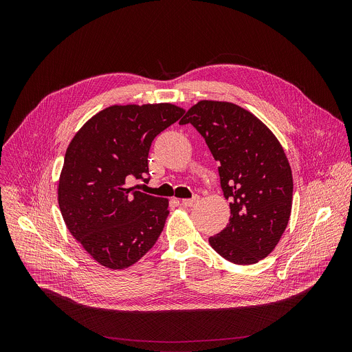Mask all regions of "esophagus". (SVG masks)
<instances>
[{
  "mask_svg": "<svg viewBox=\"0 0 352 352\" xmlns=\"http://www.w3.org/2000/svg\"><path fill=\"white\" fill-rule=\"evenodd\" d=\"M197 202H199V196H197V195H195V196L190 197V199H182V200H181V204H182L184 206H186V208H192V206H195Z\"/></svg>",
  "mask_w": 352,
  "mask_h": 352,
  "instance_id": "obj_1",
  "label": "esophagus"
}]
</instances>
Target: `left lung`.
<instances>
[{
    "label": "left lung",
    "mask_w": 352,
    "mask_h": 352,
    "mask_svg": "<svg viewBox=\"0 0 352 352\" xmlns=\"http://www.w3.org/2000/svg\"><path fill=\"white\" fill-rule=\"evenodd\" d=\"M179 124L205 138L231 202L230 221L209 238L210 246L235 265L262 261L284 234L292 206V173L280 142L252 113L227 102L202 100Z\"/></svg>",
    "instance_id": "obj_1"
}]
</instances>
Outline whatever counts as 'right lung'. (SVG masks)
I'll return each mask as SVG.
<instances>
[{
    "label": "right lung",
    "mask_w": 352,
    "mask_h": 352,
    "mask_svg": "<svg viewBox=\"0 0 352 352\" xmlns=\"http://www.w3.org/2000/svg\"><path fill=\"white\" fill-rule=\"evenodd\" d=\"M170 103L111 106L71 140L58 182V205L69 232L102 266L136 263L160 236L168 199L136 190L147 182L153 139L184 116Z\"/></svg>",
    "instance_id": "1"
}]
</instances>
